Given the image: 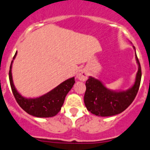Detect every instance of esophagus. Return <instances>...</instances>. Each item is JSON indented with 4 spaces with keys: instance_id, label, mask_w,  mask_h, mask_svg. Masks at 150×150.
I'll list each match as a JSON object with an SVG mask.
<instances>
[{
    "instance_id": "34e87169",
    "label": "esophagus",
    "mask_w": 150,
    "mask_h": 150,
    "mask_svg": "<svg viewBox=\"0 0 150 150\" xmlns=\"http://www.w3.org/2000/svg\"><path fill=\"white\" fill-rule=\"evenodd\" d=\"M88 75V73L86 69H82L78 71L76 75V78L81 81H86L87 80Z\"/></svg>"
}]
</instances>
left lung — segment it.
I'll return each mask as SVG.
<instances>
[{"label": "left lung", "instance_id": "1", "mask_svg": "<svg viewBox=\"0 0 150 150\" xmlns=\"http://www.w3.org/2000/svg\"><path fill=\"white\" fill-rule=\"evenodd\" d=\"M134 47V50L136 49ZM138 71L134 85L125 91H114L107 88L102 82L90 76L86 81L84 103L92 114L101 117H109L120 114L133 102L139 88L142 69L136 54Z\"/></svg>", "mask_w": 150, "mask_h": 150}]
</instances>
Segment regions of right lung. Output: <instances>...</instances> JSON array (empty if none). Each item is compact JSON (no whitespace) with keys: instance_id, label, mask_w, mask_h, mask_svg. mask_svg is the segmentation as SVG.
<instances>
[{"instance_id":"1","label":"right lung","mask_w":150,"mask_h":150,"mask_svg":"<svg viewBox=\"0 0 150 150\" xmlns=\"http://www.w3.org/2000/svg\"><path fill=\"white\" fill-rule=\"evenodd\" d=\"M16 52L11 61L9 70V81L12 92L19 105L29 115L37 117H51L58 114L64 104L68 92L75 83V78H69L60 83L49 92L39 97L26 98L17 91L12 78L11 68L13 59L16 58Z\"/></svg>"}]
</instances>
